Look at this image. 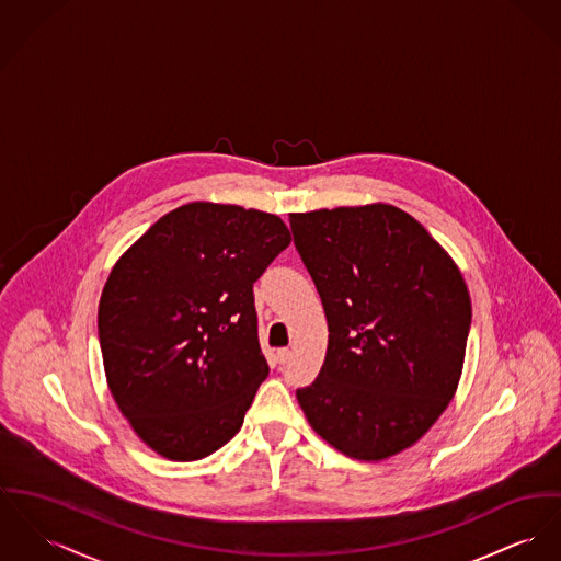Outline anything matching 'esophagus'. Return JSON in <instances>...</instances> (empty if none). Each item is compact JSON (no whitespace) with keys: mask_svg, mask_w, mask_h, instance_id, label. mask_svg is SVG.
Instances as JSON below:
<instances>
[{"mask_svg":"<svg viewBox=\"0 0 561 561\" xmlns=\"http://www.w3.org/2000/svg\"><path fill=\"white\" fill-rule=\"evenodd\" d=\"M275 356H277V363H282V365H284V363H288V360H290V356H293V352H290V350H288V347H279V350H277V354H275Z\"/></svg>","mask_w":561,"mask_h":561,"instance_id":"1","label":"esophagus"}]
</instances>
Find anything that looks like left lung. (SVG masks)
I'll use <instances>...</instances> for the list:
<instances>
[{
    "mask_svg": "<svg viewBox=\"0 0 561 561\" xmlns=\"http://www.w3.org/2000/svg\"><path fill=\"white\" fill-rule=\"evenodd\" d=\"M329 322L318 378L297 390L322 439L382 461L432 430L466 358L472 302L461 271L405 211L376 203L290 214Z\"/></svg>",
    "mask_w": 561,
    "mask_h": 561,
    "instance_id": "obj_1",
    "label": "left lung"
}]
</instances>
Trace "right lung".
<instances>
[{
  "label": "right lung",
  "instance_id": "1",
  "mask_svg": "<svg viewBox=\"0 0 561 561\" xmlns=\"http://www.w3.org/2000/svg\"><path fill=\"white\" fill-rule=\"evenodd\" d=\"M290 241L277 216L190 203L113 266L98 307L106 382L158 455L196 461L241 430L268 374L254 282Z\"/></svg>",
  "mask_w": 561,
  "mask_h": 561
}]
</instances>
